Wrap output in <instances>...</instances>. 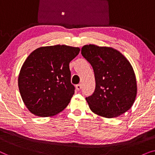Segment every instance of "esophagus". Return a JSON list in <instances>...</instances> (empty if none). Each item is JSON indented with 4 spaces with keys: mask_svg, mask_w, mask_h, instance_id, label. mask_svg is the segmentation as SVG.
Here are the masks:
<instances>
[{
    "mask_svg": "<svg viewBox=\"0 0 155 155\" xmlns=\"http://www.w3.org/2000/svg\"><path fill=\"white\" fill-rule=\"evenodd\" d=\"M81 87H82V86H81V84H77V85H76V89H77L78 90H81Z\"/></svg>",
    "mask_w": 155,
    "mask_h": 155,
    "instance_id": "obj_1",
    "label": "esophagus"
}]
</instances>
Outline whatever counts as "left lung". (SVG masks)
Wrapping results in <instances>:
<instances>
[{
  "instance_id": "8db88e82",
  "label": "left lung",
  "mask_w": 155,
  "mask_h": 155,
  "mask_svg": "<svg viewBox=\"0 0 155 155\" xmlns=\"http://www.w3.org/2000/svg\"><path fill=\"white\" fill-rule=\"evenodd\" d=\"M81 54L94 73L95 90L86 97L91 111L111 118L130 109L136 97L137 82L126 57L113 48L94 44L84 45Z\"/></svg>"
}]
</instances>
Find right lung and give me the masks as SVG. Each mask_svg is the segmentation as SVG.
Returning <instances> with one entry per match:
<instances>
[{
  "label": "right lung",
  "instance_id": "add662e5",
  "mask_svg": "<svg viewBox=\"0 0 155 155\" xmlns=\"http://www.w3.org/2000/svg\"><path fill=\"white\" fill-rule=\"evenodd\" d=\"M80 51L66 45L43 46L27 57L19 74L18 87L31 114L48 117L67 107L75 93L69 63Z\"/></svg>",
  "mask_w": 155,
  "mask_h": 155
}]
</instances>
